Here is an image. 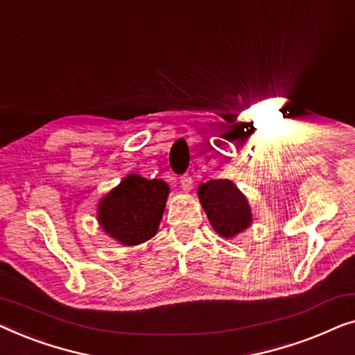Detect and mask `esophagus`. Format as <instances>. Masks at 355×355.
<instances>
[{
	"label": "esophagus",
	"mask_w": 355,
	"mask_h": 355,
	"mask_svg": "<svg viewBox=\"0 0 355 355\" xmlns=\"http://www.w3.org/2000/svg\"><path fill=\"white\" fill-rule=\"evenodd\" d=\"M192 184H193V181H192V178L189 176V174H184V176H181V187H182V191H186V192H189V191H192Z\"/></svg>",
	"instance_id": "esophagus-1"
}]
</instances>
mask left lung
Listing matches in <instances>:
<instances>
[{
	"label": "left lung",
	"instance_id": "8db88e82",
	"mask_svg": "<svg viewBox=\"0 0 355 355\" xmlns=\"http://www.w3.org/2000/svg\"><path fill=\"white\" fill-rule=\"evenodd\" d=\"M198 198L213 230L223 237H232L250 226L249 202L227 179H210L200 184Z\"/></svg>",
	"mask_w": 355,
	"mask_h": 355
}]
</instances>
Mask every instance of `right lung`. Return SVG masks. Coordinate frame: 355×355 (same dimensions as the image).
Listing matches in <instances>:
<instances>
[{
  "label": "right lung",
  "instance_id": "add662e5",
  "mask_svg": "<svg viewBox=\"0 0 355 355\" xmlns=\"http://www.w3.org/2000/svg\"><path fill=\"white\" fill-rule=\"evenodd\" d=\"M169 187L163 179L129 174L98 207L103 230L125 245L142 244L157 234Z\"/></svg>",
  "mask_w": 355,
  "mask_h": 355
}]
</instances>
